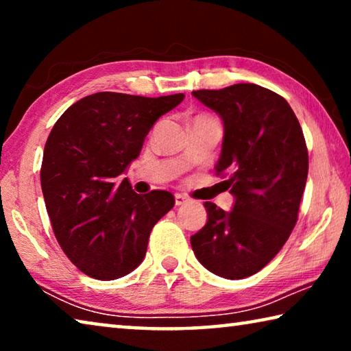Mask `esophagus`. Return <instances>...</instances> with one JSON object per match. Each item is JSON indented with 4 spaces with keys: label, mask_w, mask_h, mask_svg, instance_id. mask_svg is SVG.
Segmentation results:
<instances>
[{
    "label": "esophagus",
    "mask_w": 351,
    "mask_h": 351,
    "mask_svg": "<svg viewBox=\"0 0 351 351\" xmlns=\"http://www.w3.org/2000/svg\"><path fill=\"white\" fill-rule=\"evenodd\" d=\"M187 201H189V198L186 197V195H181V193H176V195H175V204H176V206L186 204Z\"/></svg>",
    "instance_id": "obj_1"
}]
</instances>
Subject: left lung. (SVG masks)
Returning <instances> with one entry per match:
<instances>
[{"label": "left lung", "mask_w": 351, "mask_h": 351, "mask_svg": "<svg viewBox=\"0 0 351 351\" xmlns=\"http://www.w3.org/2000/svg\"><path fill=\"white\" fill-rule=\"evenodd\" d=\"M192 94L223 119L215 169L235 203L230 212L204 203L207 223L190 243L206 269L240 280L265 268L293 232L308 176L305 138L287 100L255 83Z\"/></svg>", "instance_id": "left-lung-1"}]
</instances>
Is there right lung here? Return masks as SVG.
Returning <instances> with one entry per match:
<instances>
[{
    "instance_id": "right-lung-1",
    "label": "right lung",
    "mask_w": 351,
    "mask_h": 351,
    "mask_svg": "<svg viewBox=\"0 0 351 351\" xmlns=\"http://www.w3.org/2000/svg\"><path fill=\"white\" fill-rule=\"evenodd\" d=\"M182 99L96 93L71 105L51 130L41 190L58 245L83 274H130L145 257L153 226L175 206L167 190L139 195L120 180L154 122Z\"/></svg>"
}]
</instances>
